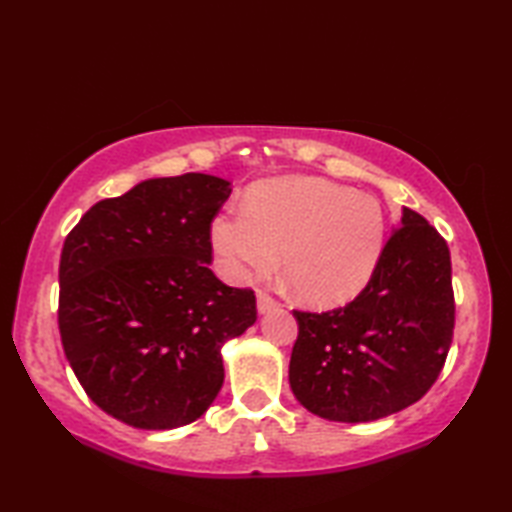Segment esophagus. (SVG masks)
<instances>
[{
    "label": "esophagus",
    "instance_id": "esophagus-1",
    "mask_svg": "<svg viewBox=\"0 0 512 512\" xmlns=\"http://www.w3.org/2000/svg\"><path fill=\"white\" fill-rule=\"evenodd\" d=\"M275 308H277V303H275L273 297L266 295V292H257V312L259 314H268V312H273Z\"/></svg>",
    "mask_w": 512,
    "mask_h": 512
}]
</instances>
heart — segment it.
Returning <instances> with one entry per match:
<instances>
[{
	"mask_svg": "<svg viewBox=\"0 0 512 512\" xmlns=\"http://www.w3.org/2000/svg\"><path fill=\"white\" fill-rule=\"evenodd\" d=\"M387 239L383 206L345 184L286 176L259 182L242 209L211 222V244L226 277L242 281L279 262L312 308H336L361 295Z\"/></svg>",
	"mask_w": 512,
	"mask_h": 512,
	"instance_id": "obj_1",
	"label": "heart"
}]
</instances>
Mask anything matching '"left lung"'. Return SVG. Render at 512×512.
<instances>
[{"label": "left lung", "mask_w": 512, "mask_h": 512, "mask_svg": "<svg viewBox=\"0 0 512 512\" xmlns=\"http://www.w3.org/2000/svg\"><path fill=\"white\" fill-rule=\"evenodd\" d=\"M292 314L299 336L288 380L301 405L332 422L391 416L427 394L449 354V246L402 206L400 226L361 295L330 312Z\"/></svg>", "instance_id": "left-lung-1"}]
</instances>
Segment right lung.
Here are the masks:
<instances>
[{
	"label": "right lung",
	"mask_w": 512,
	"mask_h": 512,
	"mask_svg": "<svg viewBox=\"0 0 512 512\" xmlns=\"http://www.w3.org/2000/svg\"><path fill=\"white\" fill-rule=\"evenodd\" d=\"M231 182L149 178L96 202L59 264L63 352L85 394L129 427L198 420L224 383L222 347L257 321L253 290L222 284L211 222Z\"/></svg>",
	"instance_id": "1"
}]
</instances>
